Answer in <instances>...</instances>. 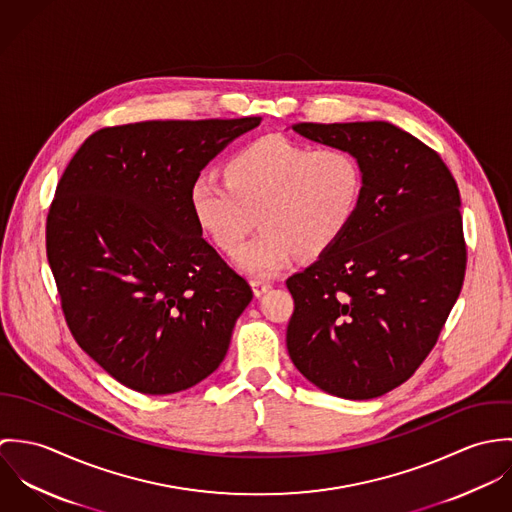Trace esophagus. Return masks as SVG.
I'll list each match as a JSON object with an SVG mask.
<instances>
[{"instance_id":"obj_1","label":"esophagus","mask_w":512,"mask_h":512,"mask_svg":"<svg viewBox=\"0 0 512 512\" xmlns=\"http://www.w3.org/2000/svg\"><path fill=\"white\" fill-rule=\"evenodd\" d=\"M250 284H252V290H254V295H256V297L264 295V293L268 292V290L272 288V284H270L268 280H264V278H254Z\"/></svg>"}]
</instances>
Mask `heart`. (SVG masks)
<instances>
[{"instance_id": "b5f03b06", "label": "heart", "mask_w": 512, "mask_h": 512, "mask_svg": "<svg viewBox=\"0 0 512 512\" xmlns=\"http://www.w3.org/2000/svg\"><path fill=\"white\" fill-rule=\"evenodd\" d=\"M226 181L199 175L191 211L222 252H234L254 222L260 232L234 256L240 270L272 276L297 254L313 260L331 250L355 219L365 185L359 157L345 147H311L282 136L236 151Z\"/></svg>"}]
</instances>
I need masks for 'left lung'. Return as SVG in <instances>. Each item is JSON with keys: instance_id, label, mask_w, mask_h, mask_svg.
I'll return each mask as SVG.
<instances>
[{"instance_id": "8db88e82", "label": "left lung", "mask_w": 512, "mask_h": 512, "mask_svg": "<svg viewBox=\"0 0 512 512\" xmlns=\"http://www.w3.org/2000/svg\"><path fill=\"white\" fill-rule=\"evenodd\" d=\"M299 136L351 149L365 173L341 240L293 274L286 343L317 388L368 400L424 363L457 301L467 264L459 189L432 147L388 122L293 124Z\"/></svg>"}]
</instances>
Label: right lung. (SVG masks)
I'll use <instances>...</instances> for the list:
<instances>
[{"instance_id":"1","label":"right lung","mask_w":512,"mask_h":512,"mask_svg":"<svg viewBox=\"0 0 512 512\" xmlns=\"http://www.w3.org/2000/svg\"><path fill=\"white\" fill-rule=\"evenodd\" d=\"M262 118L151 120L94 132L47 217V258L74 341L142 394L187 390L219 368L252 301L203 238L191 185Z\"/></svg>"}]
</instances>
